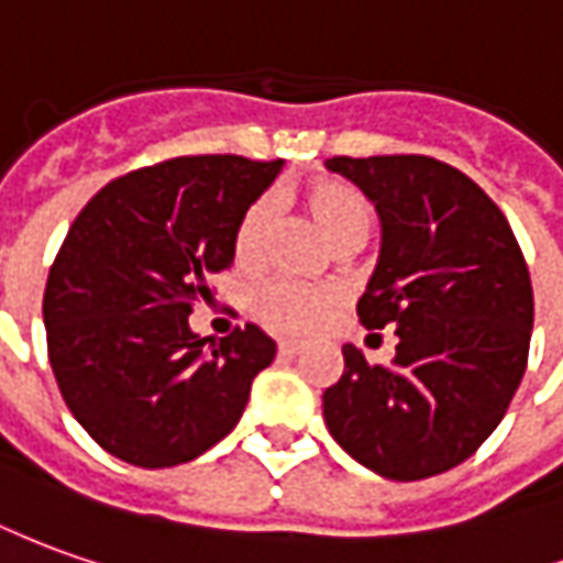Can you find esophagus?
<instances>
[{
	"label": "esophagus",
	"mask_w": 563,
	"mask_h": 563,
	"mask_svg": "<svg viewBox=\"0 0 563 563\" xmlns=\"http://www.w3.org/2000/svg\"><path fill=\"white\" fill-rule=\"evenodd\" d=\"M277 351H280V357H298V354H301V345H298V342H280Z\"/></svg>",
	"instance_id": "34e87169"
}]
</instances>
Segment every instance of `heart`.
<instances>
[{"label": "heart", "instance_id": "1", "mask_svg": "<svg viewBox=\"0 0 563 563\" xmlns=\"http://www.w3.org/2000/svg\"><path fill=\"white\" fill-rule=\"evenodd\" d=\"M301 206L335 250H361L373 231L376 212L357 187L339 178H317L301 190ZM274 233V202L255 200L233 228V258L236 265L255 271L265 265ZM252 317L277 335H305L317 330L332 311L335 296L330 289L267 283L250 301Z\"/></svg>", "mask_w": 563, "mask_h": 563}]
</instances>
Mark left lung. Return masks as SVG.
Instances as JSON below:
<instances>
[{
	"label": "left lung",
	"instance_id": "left-lung-1",
	"mask_svg": "<svg viewBox=\"0 0 563 563\" xmlns=\"http://www.w3.org/2000/svg\"><path fill=\"white\" fill-rule=\"evenodd\" d=\"M376 202L382 252L357 317L394 330L391 363L342 347L345 373L323 391L335 443L388 481H422L472 456L521 385L533 286L503 209L434 156H332Z\"/></svg>",
	"mask_w": 563,
	"mask_h": 563
}]
</instances>
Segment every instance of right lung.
I'll use <instances>...</instances> for the list:
<instances>
[{"mask_svg": "<svg viewBox=\"0 0 563 563\" xmlns=\"http://www.w3.org/2000/svg\"><path fill=\"white\" fill-rule=\"evenodd\" d=\"M280 169L233 153L175 156L113 178L70 224L42 298L48 363L110 456L172 468L240 422L277 345L252 323L206 345L187 317L212 298L236 221Z\"/></svg>", "mask_w": 563, "mask_h": 563, "instance_id": "right-lung-1", "label": "right lung"}]
</instances>
